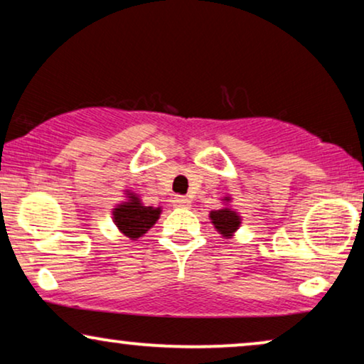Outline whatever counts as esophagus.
I'll use <instances>...</instances> for the list:
<instances>
[{"mask_svg":"<svg viewBox=\"0 0 364 364\" xmlns=\"http://www.w3.org/2000/svg\"><path fill=\"white\" fill-rule=\"evenodd\" d=\"M173 205L182 207V208L191 207V198L183 197V196H176V198H173Z\"/></svg>","mask_w":364,"mask_h":364,"instance_id":"esophagus-1","label":"esophagus"}]
</instances>
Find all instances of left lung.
I'll list each match as a JSON object with an SVG mask.
<instances>
[{
  "label": "left lung",
  "mask_w": 364,
  "mask_h": 364,
  "mask_svg": "<svg viewBox=\"0 0 364 364\" xmlns=\"http://www.w3.org/2000/svg\"><path fill=\"white\" fill-rule=\"evenodd\" d=\"M228 200V198H225ZM212 223L215 225L218 232L222 233L223 237H230L233 232L240 227V217L237 215V212H233L232 208L223 207L220 210H212L210 212Z\"/></svg>",
  "instance_id": "1"
}]
</instances>
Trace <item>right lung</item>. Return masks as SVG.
I'll return each mask as SVG.
<instances>
[{"label": "right lung", "instance_id": "obj_1", "mask_svg": "<svg viewBox=\"0 0 364 364\" xmlns=\"http://www.w3.org/2000/svg\"><path fill=\"white\" fill-rule=\"evenodd\" d=\"M114 222L124 235L132 238L142 237L161 215V208L146 207L139 202V198L129 193V202H124L114 208Z\"/></svg>", "mask_w": 364, "mask_h": 364}]
</instances>
